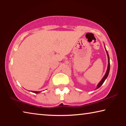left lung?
I'll list each match as a JSON object with an SVG mask.
<instances>
[{"instance_id":"left-lung-1","label":"left lung","mask_w":126,"mask_h":126,"mask_svg":"<svg viewBox=\"0 0 126 126\" xmlns=\"http://www.w3.org/2000/svg\"><path fill=\"white\" fill-rule=\"evenodd\" d=\"M106 49V48H105ZM106 53H107V56H108V67H107V71H106V73L105 74V75L103 77V78L102 79V80L100 81V82L98 84L97 86V88L96 89L99 88L100 87H101L103 83H104V81L106 79V78H107V77L108 76V74H109V72H110V57H109V55H108V52L107 51L106 49Z\"/></svg>"}]
</instances>
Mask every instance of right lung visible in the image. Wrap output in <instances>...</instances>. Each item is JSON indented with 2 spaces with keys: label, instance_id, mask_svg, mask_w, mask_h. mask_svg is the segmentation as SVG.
<instances>
[{
  "label": "right lung",
  "instance_id": "1",
  "mask_svg": "<svg viewBox=\"0 0 126 126\" xmlns=\"http://www.w3.org/2000/svg\"><path fill=\"white\" fill-rule=\"evenodd\" d=\"M32 92H33V93H40V92H37V91H33Z\"/></svg>",
  "mask_w": 126,
  "mask_h": 126
}]
</instances>
